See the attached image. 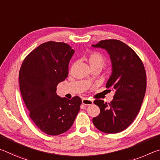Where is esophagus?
Segmentation results:
<instances>
[{
  "label": "esophagus",
  "mask_w": 160,
  "mask_h": 160,
  "mask_svg": "<svg viewBox=\"0 0 160 160\" xmlns=\"http://www.w3.org/2000/svg\"><path fill=\"white\" fill-rule=\"evenodd\" d=\"M82 103L84 105H87V106H88V105H91L93 104V101L92 99H90L88 98H84L82 100Z\"/></svg>",
  "instance_id": "1"
}]
</instances>
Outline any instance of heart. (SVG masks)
Wrapping results in <instances>:
<instances>
[{"label": "heart", "mask_w": 160, "mask_h": 160, "mask_svg": "<svg viewBox=\"0 0 160 160\" xmlns=\"http://www.w3.org/2000/svg\"><path fill=\"white\" fill-rule=\"evenodd\" d=\"M87 60L88 61L92 68H99L102 70L106 64V60L104 56L99 52H92L87 56Z\"/></svg>", "instance_id": "heart-1"}]
</instances>
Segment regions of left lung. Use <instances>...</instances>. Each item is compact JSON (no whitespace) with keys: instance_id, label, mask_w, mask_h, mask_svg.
<instances>
[{"instance_id":"1","label":"left lung","mask_w":160,"mask_h":160,"mask_svg":"<svg viewBox=\"0 0 160 160\" xmlns=\"http://www.w3.org/2000/svg\"><path fill=\"white\" fill-rule=\"evenodd\" d=\"M92 46L105 49L109 54L112 73L106 88L115 92L109 104L94 100L100 113L92 122L99 131L117 133L131 125L141 107L147 86L144 65L131 47L119 40H102Z\"/></svg>"}]
</instances>
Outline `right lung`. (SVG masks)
Listing matches in <instances>:
<instances>
[{"mask_svg": "<svg viewBox=\"0 0 160 160\" xmlns=\"http://www.w3.org/2000/svg\"><path fill=\"white\" fill-rule=\"evenodd\" d=\"M74 53L66 43L47 42L29 53L20 68V89L29 117L47 135L68 131L80 111L79 97L68 99L56 94L58 84L68 77Z\"/></svg>", "mask_w": 160, "mask_h": 160, "instance_id": "right-lung-1", "label": "right lung"}]
</instances>
